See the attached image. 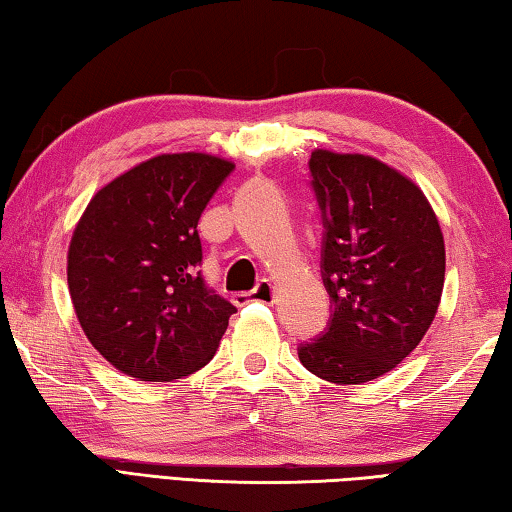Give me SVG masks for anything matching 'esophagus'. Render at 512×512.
Returning a JSON list of instances; mask_svg holds the SVG:
<instances>
[{
  "label": "esophagus",
  "instance_id": "obj_1",
  "mask_svg": "<svg viewBox=\"0 0 512 512\" xmlns=\"http://www.w3.org/2000/svg\"><path fill=\"white\" fill-rule=\"evenodd\" d=\"M273 302L275 300V284L271 280H262L250 293H237L235 302L237 305H244V302Z\"/></svg>",
  "mask_w": 512,
  "mask_h": 512
}]
</instances>
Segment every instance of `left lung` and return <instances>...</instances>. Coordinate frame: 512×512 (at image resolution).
<instances>
[{"mask_svg":"<svg viewBox=\"0 0 512 512\" xmlns=\"http://www.w3.org/2000/svg\"><path fill=\"white\" fill-rule=\"evenodd\" d=\"M309 171L332 316L298 357L332 384H366L409 357L436 318L443 232L422 189L370 155L316 149Z\"/></svg>","mask_w":512,"mask_h":512,"instance_id":"left-lung-1","label":"left lung"}]
</instances>
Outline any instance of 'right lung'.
<instances>
[{"mask_svg":"<svg viewBox=\"0 0 512 512\" xmlns=\"http://www.w3.org/2000/svg\"><path fill=\"white\" fill-rule=\"evenodd\" d=\"M235 164L162 153L101 187L76 223L67 284L88 341L140 381H173L214 357L235 305L207 287L198 219Z\"/></svg>","mask_w":512,"mask_h":512,"instance_id":"right-lung-1","label":"right lung"}]
</instances>
